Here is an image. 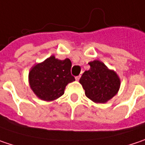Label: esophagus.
<instances>
[{
  "instance_id": "obj_1",
  "label": "esophagus",
  "mask_w": 145,
  "mask_h": 145,
  "mask_svg": "<svg viewBox=\"0 0 145 145\" xmlns=\"http://www.w3.org/2000/svg\"><path fill=\"white\" fill-rule=\"evenodd\" d=\"M80 79V75H78V76L75 77V80H79Z\"/></svg>"
}]
</instances>
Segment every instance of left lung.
<instances>
[{
    "instance_id": "left-lung-1",
    "label": "left lung",
    "mask_w": 145,
    "mask_h": 145,
    "mask_svg": "<svg viewBox=\"0 0 145 145\" xmlns=\"http://www.w3.org/2000/svg\"><path fill=\"white\" fill-rule=\"evenodd\" d=\"M90 69L80 79L85 95L92 101L104 103L114 97L120 88V79L113 71L99 61L89 63Z\"/></svg>"
}]
</instances>
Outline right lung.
Returning a JSON list of instances; mask_svg holds the SVG:
<instances>
[{
    "mask_svg": "<svg viewBox=\"0 0 145 145\" xmlns=\"http://www.w3.org/2000/svg\"><path fill=\"white\" fill-rule=\"evenodd\" d=\"M71 61L50 56L42 63L32 68L29 74L31 89L39 98L45 101L55 100L64 94L65 86L75 80L71 73Z\"/></svg>",
    "mask_w": 145,
    "mask_h": 145,
    "instance_id": "right-lung-1",
    "label": "right lung"
}]
</instances>
